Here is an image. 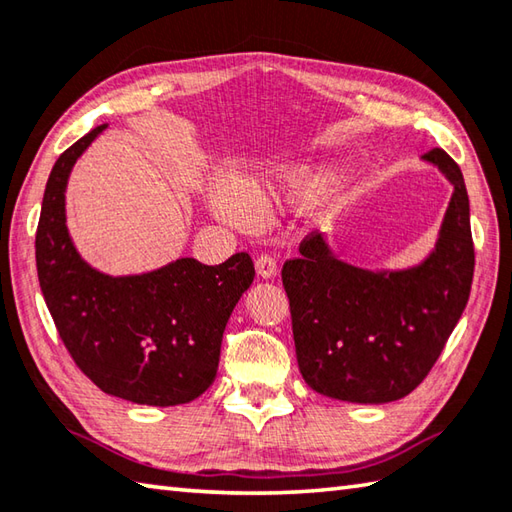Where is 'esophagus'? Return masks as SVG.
<instances>
[{
  "label": "esophagus",
  "instance_id": "34e87169",
  "mask_svg": "<svg viewBox=\"0 0 512 512\" xmlns=\"http://www.w3.org/2000/svg\"><path fill=\"white\" fill-rule=\"evenodd\" d=\"M255 270L262 279H273L277 275V262L270 255H262V257H257Z\"/></svg>",
  "mask_w": 512,
  "mask_h": 512
}]
</instances>
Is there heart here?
Wrapping results in <instances>:
<instances>
[{"mask_svg":"<svg viewBox=\"0 0 512 512\" xmlns=\"http://www.w3.org/2000/svg\"><path fill=\"white\" fill-rule=\"evenodd\" d=\"M322 175L310 168H293L286 170L275 182H237L233 177L217 175L208 188V199L215 213L235 226H250L255 222L257 213L266 208L277 190H288V193H306L315 188Z\"/></svg>","mask_w":512,"mask_h":512,"instance_id":"heart-1","label":"heart"}]
</instances>
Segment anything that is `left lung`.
Masks as SVG:
<instances>
[{
  "mask_svg": "<svg viewBox=\"0 0 512 512\" xmlns=\"http://www.w3.org/2000/svg\"><path fill=\"white\" fill-rule=\"evenodd\" d=\"M422 162L453 186L435 246L413 266L344 262L319 233L284 264L299 373L315 393L350 404H388L422 384L468 304L475 250L459 166L442 148Z\"/></svg>",
  "mask_w": 512,
  "mask_h": 512,
  "instance_id": "obj_1",
  "label": "left lung"
}]
</instances>
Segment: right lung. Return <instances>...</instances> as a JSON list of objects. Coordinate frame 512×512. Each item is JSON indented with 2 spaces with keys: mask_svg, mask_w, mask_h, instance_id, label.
<instances>
[{
  "mask_svg": "<svg viewBox=\"0 0 512 512\" xmlns=\"http://www.w3.org/2000/svg\"><path fill=\"white\" fill-rule=\"evenodd\" d=\"M97 126L50 170L35 235L37 277L57 333L82 373L108 395L177 406L215 382L224 328L255 268L246 253L206 266L179 257L139 275L90 266L66 226V186Z\"/></svg>",
  "mask_w": 512,
  "mask_h": 512,
  "instance_id": "right-lung-1",
  "label": "right lung"
}]
</instances>
